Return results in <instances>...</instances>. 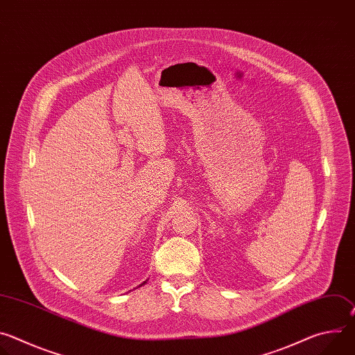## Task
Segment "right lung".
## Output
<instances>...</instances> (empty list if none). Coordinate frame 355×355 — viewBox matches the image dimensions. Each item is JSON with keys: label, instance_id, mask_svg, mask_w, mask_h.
Listing matches in <instances>:
<instances>
[{"label": "right lung", "instance_id": "add662e5", "mask_svg": "<svg viewBox=\"0 0 355 355\" xmlns=\"http://www.w3.org/2000/svg\"><path fill=\"white\" fill-rule=\"evenodd\" d=\"M143 284H146V282H143ZM143 284H141V285H143Z\"/></svg>", "mask_w": 355, "mask_h": 355}]
</instances>
